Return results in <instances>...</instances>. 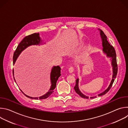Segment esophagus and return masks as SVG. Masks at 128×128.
Returning <instances> with one entry per match:
<instances>
[{
	"mask_svg": "<svg viewBox=\"0 0 128 128\" xmlns=\"http://www.w3.org/2000/svg\"><path fill=\"white\" fill-rule=\"evenodd\" d=\"M74 71V68L73 67H70L69 69H68V71L70 73V74H71Z\"/></svg>",
	"mask_w": 128,
	"mask_h": 128,
	"instance_id": "1",
	"label": "esophagus"
}]
</instances>
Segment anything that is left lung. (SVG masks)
Wrapping results in <instances>:
<instances>
[{
	"instance_id": "1",
	"label": "left lung",
	"mask_w": 128,
	"mask_h": 128,
	"mask_svg": "<svg viewBox=\"0 0 128 128\" xmlns=\"http://www.w3.org/2000/svg\"><path fill=\"white\" fill-rule=\"evenodd\" d=\"M98 30L100 31V35L101 36V38L102 40V51L103 52L106 54V56L108 58H110L111 61H112V80L110 82V84H109V86L108 88L104 90L103 92L100 93L98 95V96H101L105 94H106L109 90L110 89V88L112 86V85L114 81L115 78H116V75H117V73H118V65L116 63V50L114 48L111 46L108 42L107 41V36L105 35L104 33L101 30L98 29ZM78 84H79V78L76 79V84L75 86L74 87V90L76 92V93L78 94L81 97L83 98H86V99H88L89 97L86 96L84 94H82L81 91L80 90L78 86ZM97 97V96H93V97H90V98L92 99Z\"/></svg>"
}]
</instances>
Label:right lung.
Listing matches in <instances>:
<instances>
[{
	"label": "right lung",
	"instance_id": "right-lung-1",
	"mask_svg": "<svg viewBox=\"0 0 128 128\" xmlns=\"http://www.w3.org/2000/svg\"><path fill=\"white\" fill-rule=\"evenodd\" d=\"M44 44H45L46 43H44ZM42 44V41L40 38L39 33H35L26 36V37L24 38L23 40L19 44V45L18 46L15 52L14 53V56H13L14 65V64L18 57L19 56L20 54L27 47L32 45H40ZM12 74H13V76H14V69L12 70ZM60 76H61L60 67L59 66H53L51 70L50 74V83H51L50 88L46 94H45L44 95L40 97H32L27 96L22 92V90L21 89L20 90L22 91V92L28 98H29L31 99H34L36 100L39 99H46L48 98L54 92V90L56 86L57 82ZM14 78L16 82V80L14 77Z\"/></svg>",
	"mask_w": 128,
	"mask_h": 128
}]
</instances>
